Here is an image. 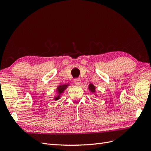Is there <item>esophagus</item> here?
Instances as JSON below:
<instances>
[{
    "mask_svg": "<svg viewBox=\"0 0 151 151\" xmlns=\"http://www.w3.org/2000/svg\"><path fill=\"white\" fill-rule=\"evenodd\" d=\"M74 83H75L77 86H79V85H81V79H79V78L75 79H74Z\"/></svg>",
    "mask_w": 151,
    "mask_h": 151,
    "instance_id": "1",
    "label": "esophagus"
}]
</instances>
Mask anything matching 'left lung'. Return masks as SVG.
Segmentation results:
<instances>
[{"instance_id": "1", "label": "left lung", "mask_w": 151, "mask_h": 151, "mask_svg": "<svg viewBox=\"0 0 151 151\" xmlns=\"http://www.w3.org/2000/svg\"><path fill=\"white\" fill-rule=\"evenodd\" d=\"M89 89L91 91V93H95V91H96V88H95V87H94V86L93 85V84H90L89 85Z\"/></svg>"}]
</instances>
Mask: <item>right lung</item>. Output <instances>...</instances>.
<instances>
[{
  "mask_svg": "<svg viewBox=\"0 0 151 151\" xmlns=\"http://www.w3.org/2000/svg\"><path fill=\"white\" fill-rule=\"evenodd\" d=\"M68 86V84H62V85H60L58 86V87L57 88V93H58V95L57 96H55V97L54 98V99L55 100H58L60 98V96L61 94L64 92V91L67 88V87Z\"/></svg>",
  "mask_w": 151,
  "mask_h": 151,
  "instance_id": "obj_1",
  "label": "right lung"
}]
</instances>
